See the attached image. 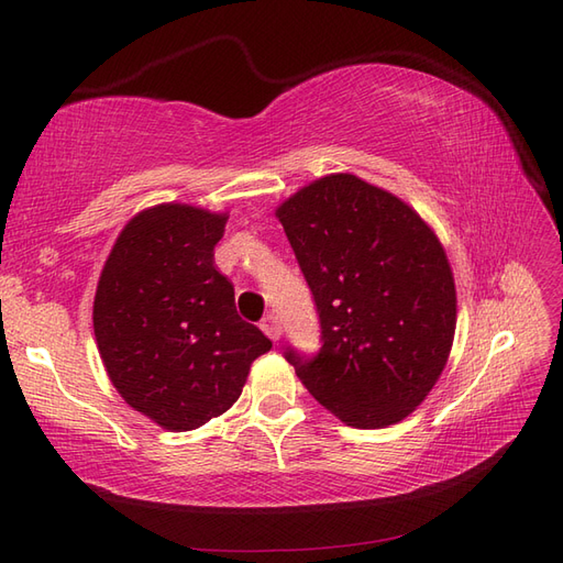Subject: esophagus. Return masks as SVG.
Instances as JSON below:
<instances>
[{
  "label": "esophagus",
  "mask_w": 563,
  "mask_h": 563,
  "mask_svg": "<svg viewBox=\"0 0 563 563\" xmlns=\"http://www.w3.org/2000/svg\"><path fill=\"white\" fill-rule=\"evenodd\" d=\"M261 329L265 331V335H267L269 340H279V338H282V319H279L275 312H269V314L261 321Z\"/></svg>",
  "instance_id": "obj_1"
}]
</instances>
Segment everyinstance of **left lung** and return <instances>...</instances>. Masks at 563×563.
Masks as SVG:
<instances>
[{
    "label": "left lung",
    "mask_w": 563,
    "mask_h": 563,
    "mask_svg": "<svg viewBox=\"0 0 563 563\" xmlns=\"http://www.w3.org/2000/svg\"><path fill=\"white\" fill-rule=\"evenodd\" d=\"M275 216L291 242L323 345L288 364L345 424L378 430L424 401L455 335V282L434 230L378 185L331 174L300 187Z\"/></svg>",
    "instance_id": "left-lung-1"
}]
</instances>
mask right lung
Here are the masks:
<instances>
[{"label":"right lung","instance_id":"1","mask_svg":"<svg viewBox=\"0 0 563 563\" xmlns=\"http://www.w3.org/2000/svg\"><path fill=\"white\" fill-rule=\"evenodd\" d=\"M228 213L157 203L135 213L100 272L93 333L110 383L159 428L197 430L240 399L272 340L234 308L213 249Z\"/></svg>","mask_w":563,"mask_h":563}]
</instances>
